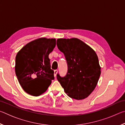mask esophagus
<instances>
[{
	"instance_id": "esophagus-1",
	"label": "esophagus",
	"mask_w": 125,
	"mask_h": 125,
	"mask_svg": "<svg viewBox=\"0 0 125 125\" xmlns=\"http://www.w3.org/2000/svg\"><path fill=\"white\" fill-rule=\"evenodd\" d=\"M58 73V71L57 70H54V77H56V75Z\"/></svg>"
}]
</instances>
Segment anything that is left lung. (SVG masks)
<instances>
[{"instance_id":"left-lung-1","label":"left lung","mask_w":125,"mask_h":125,"mask_svg":"<svg viewBox=\"0 0 125 125\" xmlns=\"http://www.w3.org/2000/svg\"><path fill=\"white\" fill-rule=\"evenodd\" d=\"M58 48L64 54L68 72L57 78L65 93L71 98L82 100L89 95L98 83L101 67L95 52L77 38L58 39Z\"/></svg>"}]
</instances>
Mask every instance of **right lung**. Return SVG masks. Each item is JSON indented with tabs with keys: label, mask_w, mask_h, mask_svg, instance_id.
<instances>
[{
	"label": "right lung",
	"mask_w": 125,
	"mask_h": 125,
	"mask_svg": "<svg viewBox=\"0 0 125 125\" xmlns=\"http://www.w3.org/2000/svg\"><path fill=\"white\" fill-rule=\"evenodd\" d=\"M56 44L55 39L40 38L26 44L16 54V75L24 90L31 95L45 93L54 79L48 55Z\"/></svg>",
	"instance_id": "1"
}]
</instances>
